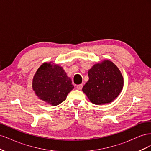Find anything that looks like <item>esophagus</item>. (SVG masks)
<instances>
[{"label": "esophagus", "mask_w": 151, "mask_h": 151, "mask_svg": "<svg viewBox=\"0 0 151 151\" xmlns=\"http://www.w3.org/2000/svg\"><path fill=\"white\" fill-rule=\"evenodd\" d=\"M83 84H79V85L77 86V88L79 89V90H81V89H82V88H83Z\"/></svg>", "instance_id": "1"}]
</instances>
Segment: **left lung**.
<instances>
[{"label":"left lung","instance_id":"8db88e82","mask_svg":"<svg viewBox=\"0 0 151 151\" xmlns=\"http://www.w3.org/2000/svg\"><path fill=\"white\" fill-rule=\"evenodd\" d=\"M89 80L83 88V93L94 104L113 102L120 94L123 87V77L113 62L104 60L95 63L88 71Z\"/></svg>","mask_w":151,"mask_h":151}]
</instances>
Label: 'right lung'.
<instances>
[{"mask_svg": "<svg viewBox=\"0 0 151 151\" xmlns=\"http://www.w3.org/2000/svg\"><path fill=\"white\" fill-rule=\"evenodd\" d=\"M51 63L45 62L38 68L32 81V88L40 99L57 106L65 101L74 87L63 67Z\"/></svg>", "mask_w": 151, "mask_h": 151, "instance_id": "1", "label": "right lung"}]
</instances>
